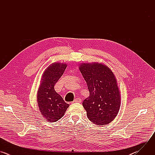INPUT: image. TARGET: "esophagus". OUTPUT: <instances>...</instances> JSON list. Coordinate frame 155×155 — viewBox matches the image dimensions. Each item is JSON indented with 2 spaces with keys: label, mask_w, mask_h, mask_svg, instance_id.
Instances as JSON below:
<instances>
[{
  "label": "esophagus",
  "mask_w": 155,
  "mask_h": 155,
  "mask_svg": "<svg viewBox=\"0 0 155 155\" xmlns=\"http://www.w3.org/2000/svg\"><path fill=\"white\" fill-rule=\"evenodd\" d=\"M81 102V99L80 98H76L74 101H73V103H75V102H78V103H80Z\"/></svg>",
  "instance_id": "1"
}]
</instances>
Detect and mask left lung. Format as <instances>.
<instances>
[{
  "instance_id": "obj_1",
  "label": "left lung",
  "mask_w": 155,
  "mask_h": 155,
  "mask_svg": "<svg viewBox=\"0 0 155 155\" xmlns=\"http://www.w3.org/2000/svg\"><path fill=\"white\" fill-rule=\"evenodd\" d=\"M79 70L90 91L89 97L82 103L88 119L97 125L111 123L121 105L120 91L114 74L106 65L96 62L81 63Z\"/></svg>"
}]
</instances>
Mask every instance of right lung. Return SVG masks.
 Wrapping results in <instances>:
<instances>
[{"mask_svg": "<svg viewBox=\"0 0 155 155\" xmlns=\"http://www.w3.org/2000/svg\"><path fill=\"white\" fill-rule=\"evenodd\" d=\"M67 64L54 62L43 72L37 96L41 115L50 123L56 122L64 115L69 104L54 90V85L64 72Z\"/></svg>", "mask_w": 155, "mask_h": 155, "instance_id": "right-lung-1", "label": "right lung"}]
</instances>
